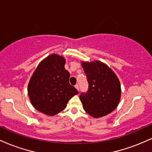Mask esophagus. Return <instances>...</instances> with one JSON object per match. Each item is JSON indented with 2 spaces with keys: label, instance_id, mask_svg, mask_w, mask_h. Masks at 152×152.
I'll use <instances>...</instances> for the list:
<instances>
[{
  "label": "esophagus",
  "instance_id": "1",
  "mask_svg": "<svg viewBox=\"0 0 152 152\" xmlns=\"http://www.w3.org/2000/svg\"><path fill=\"white\" fill-rule=\"evenodd\" d=\"M75 87L76 88V89H77L78 91H79V86H78V84H76V86H75Z\"/></svg>",
  "mask_w": 152,
  "mask_h": 152
}]
</instances>
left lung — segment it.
<instances>
[{
	"label": "left lung",
	"mask_w": 152,
	"mask_h": 152,
	"mask_svg": "<svg viewBox=\"0 0 152 152\" xmlns=\"http://www.w3.org/2000/svg\"><path fill=\"white\" fill-rule=\"evenodd\" d=\"M88 88L79 98L83 108L95 118L110 114L118 106L121 98V84L111 69L100 61L83 62Z\"/></svg>",
	"instance_id": "obj_1"
}]
</instances>
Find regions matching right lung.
<instances>
[{
	"label": "right lung",
	"instance_id": "add662e5",
	"mask_svg": "<svg viewBox=\"0 0 152 152\" xmlns=\"http://www.w3.org/2000/svg\"><path fill=\"white\" fill-rule=\"evenodd\" d=\"M65 58L52 54L38 64L28 86L32 105L43 114L53 116L66 108L78 91L69 83L70 74L64 68Z\"/></svg>",
	"mask_w": 152,
	"mask_h": 152
}]
</instances>
